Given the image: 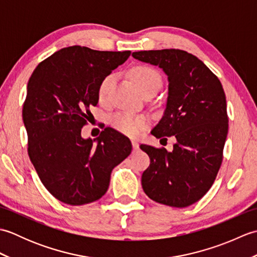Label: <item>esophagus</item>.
<instances>
[{"mask_svg":"<svg viewBox=\"0 0 257 257\" xmlns=\"http://www.w3.org/2000/svg\"><path fill=\"white\" fill-rule=\"evenodd\" d=\"M132 144H133V148H134V149H138V148H139V144H138V141L133 140V141H132Z\"/></svg>","mask_w":257,"mask_h":257,"instance_id":"34e87169","label":"esophagus"}]
</instances>
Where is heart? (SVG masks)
Masks as SVG:
<instances>
[{"label": "heart", "instance_id": "b5f03b06", "mask_svg": "<svg viewBox=\"0 0 257 257\" xmlns=\"http://www.w3.org/2000/svg\"><path fill=\"white\" fill-rule=\"evenodd\" d=\"M130 76H132L135 84L138 86V88L143 91V94L150 89H159L162 83L160 74L155 68L145 66V65L134 67L130 72ZM114 81H116V75L114 74L107 75L100 81L97 94L98 100L101 103L108 101ZM110 124L123 135L130 136V137H139L148 125V119L144 116H137V114L119 112L110 118Z\"/></svg>", "mask_w": 257, "mask_h": 257}]
</instances>
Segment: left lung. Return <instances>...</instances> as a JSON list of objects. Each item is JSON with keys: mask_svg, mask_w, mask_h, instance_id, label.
I'll return each instance as SVG.
<instances>
[{"mask_svg": "<svg viewBox=\"0 0 257 257\" xmlns=\"http://www.w3.org/2000/svg\"><path fill=\"white\" fill-rule=\"evenodd\" d=\"M133 56L168 75L167 108L151 134L177 139L171 152L140 146L150 158L143 189L158 203L189 206L210 190L220 170L228 130L224 90L209 67L185 51H141Z\"/></svg>", "mask_w": 257, "mask_h": 257, "instance_id": "obj_1", "label": "left lung"}]
</instances>
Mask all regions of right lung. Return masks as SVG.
<instances>
[{
  "label": "right lung",
  "instance_id": "1",
  "mask_svg": "<svg viewBox=\"0 0 257 257\" xmlns=\"http://www.w3.org/2000/svg\"><path fill=\"white\" fill-rule=\"evenodd\" d=\"M130 54L65 47L38 64L29 80L22 110L27 152L44 187L64 203L100 199L112 169L132 152L130 140L109 127L97 145L81 138L90 109L98 103L100 81Z\"/></svg>",
  "mask_w": 257,
  "mask_h": 257
}]
</instances>
